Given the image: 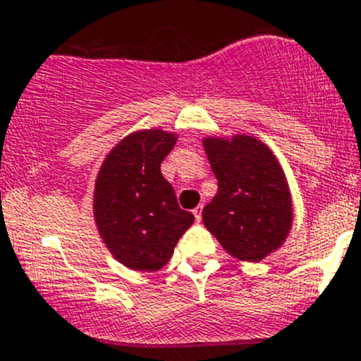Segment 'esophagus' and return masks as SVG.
Here are the masks:
<instances>
[{"label":"esophagus","instance_id":"obj_1","mask_svg":"<svg viewBox=\"0 0 361 361\" xmlns=\"http://www.w3.org/2000/svg\"><path fill=\"white\" fill-rule=\"evenodd\" d=\"M202 210H203V207H202V205H198V207H196L195 210H192V214H195L196 223H200V221H202Z\"/></svg>","mask_w":361,"mask_h":361}]
</instances>
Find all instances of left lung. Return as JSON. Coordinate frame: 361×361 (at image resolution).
I'll return each mask as SVG.
<instances>
[{
  "mask_svg": "<svg viewBox=\"0 0 361 361\" xmlns=\"http://www.w3.org/2000/svg\"><path fill=\"white\" fill-rule=\"evenodd\" d=\"M202 142L217 179L203 224L230 256L262 262L286 242L293 226L286 173L272 149L252 135H207Z\"/></svg>",
  "mask_w": 361,
  "mask_h": 361,
  "instance_id": "1",
  "label": "left lung"
}]
</instances>
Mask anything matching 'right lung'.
Wrapping results in <instances>:
<instances>
[{
  "label": "right lung",
  "mask_w": 361,
  "mask_h": 361,
  "mask_svg": "<svg viewBox=\"0 0 361 361\" xmlns=\"http://www.w3.org/2000/svg\"><path fill=\"white\" fill-rule=\"evenodd\" d=\"M177 138L158 128L133 131L110 149L96 176V228L110 255L131 270L163 269L195 221L161 176V161Z\"/></svg>",
  "instance_id": "right-lung-1"
}]
</instances>
